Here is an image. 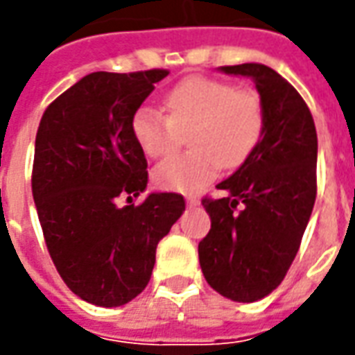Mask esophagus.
Here are the masks:
<instances>
[{"label":"esophagus","mask_w":355,"mask_h":355,"mask_svg":"<svg viewBox=\"0 0 355 355\" xmlns=\"http://www.w3.org/2000/svg\"><path fill=\"white\" fill-rule=\"evenodd\" d=\"M186 203H188L190 207H196V205H200V200H198L196 196H188V198H186Z\"/></svg>","instance_id":"1"}]
</instances>
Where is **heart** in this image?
<instances>
[{
    "label": "heart",
    "instance_id": "obj_1",
    "mask_svg": "<svg viewBox=\"0 0 355 355\" xmlns=\"http://www.w3.org/2000/svg\"><path fill=\"white\" fill-rule=\"evenodd\" d=\"M167 114L144 104L132 116V137L148 157H163L190 132V154L173 155L154 171L159 188L196 192L220 169H236L259 146L266 125L261 94L224 80L186 78L165 94Z\"/></svg>",
    "mask_w": 355,
    "mask_h": 355
}]
</instances>
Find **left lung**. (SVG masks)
I'll return each mask as SVG.
<instances>
[{
    "label": "left lung",
    "mask_w": 355,
    "mask_h": 355,
    "mask_svg": "<svg viewBox=\"0 0 355 355\" xmlns=\"http://www.w3.org/2000/svg\"><path fill=\"white\" fill-rule=\"evenodd\" d=\"M254 81L264 104V132L241 167L216 186L224 196L201 203L211 230L198 245L201 272L223 297L261 300L295 261L318 193V135L304 98L264 64L223 66Z\"/></svg>",
    "instance_id": "obj_1"
}]
</instances>
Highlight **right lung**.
<instances>
[{
	"instance_id": "add662e5",
	"label": "right lung",
	"mask_w": 355,
	"mask_h": 355,
	"mask_svg": "<svg viewBox=\"0 0 355 355\" xmlns=\"http://www.w3.org/2000/svg\"><path fill=\"white\" fill-rule=\"evenodd\" d=\"M167 73H89L51 102L37 127L32 193L45 245L70 291L91 304H127L144 291L157 243L186 209L175 192L117 205L146 188L131 121Z\"/></svg>"
}]
</instances>
